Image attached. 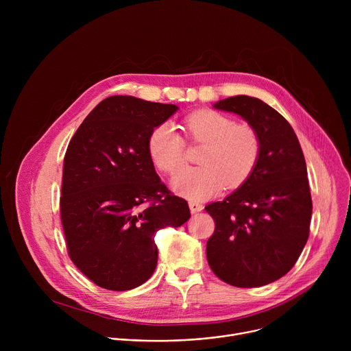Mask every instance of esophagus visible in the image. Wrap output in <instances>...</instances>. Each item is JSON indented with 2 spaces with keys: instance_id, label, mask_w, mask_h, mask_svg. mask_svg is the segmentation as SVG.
<instances>
[{
  "instance_id": "1",
  "label": "esophagus",
  "mask_w": 351,
  "mask_h": 351,
  "mask_svg": "<svg viewBox=\"0 0 351 351\" xmlns=\"http://www.w3.org/2000/svg\"><path fill=\"white\" fill-rule=\"evenodd\" d=\"M189 207H190V211H191L193 214L199 213V211L204 210V206H203L202 203H197V202H189Z\"/></svg>"
}]
</instances>
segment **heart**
Returning a JSON list of instances; mask_svg holds the SVG:
<instances>
[{
  "mask_svg": "<svg viewBox=\"0 0 351 351\" xmlns=\"http://www.w3.org/2000/svg\"><path fill=\"white\" fill-rule=\"evenodd\" d=\"M187 138L204 144L199 167L182 169L172 179L173 190L190 199H203L225 186L236 187L252 175L261 149L257 130L213 110L190 114L183 121ZM148 153L158 169L175 173L184 164L186 143L169 123H161L148 137Z\"/></svg>",
  "mask_w": 351,
  "mask_h": 351,
  "instance_id": "b5f03b06",
  "label": "heart"
}]
</instances>
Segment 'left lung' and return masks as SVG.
<instances>
[{
	"label": "left lung",
	"mask_w": 351,
	"mask_h": 351,
	"mask_svg": "<svg viewBox=\"0 0 351 351\" xmlns=\"http://www.w3.org/2000/svg\"><path fill=\"white\" fill-rule=\"evenodd\" d=\"M215 108L252 125L261 149L245 182L206 207L215 222L207 260L221 280L260 287L286 275L307 243L313 199L306 160L290 123L260 98L229 97Z\"/></svg>",
	"instance_id": "8db88e82"
}]
</instances>
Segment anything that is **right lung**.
<instances>
[{
    "label": "right lung",
    "mask_w": 351,
    "mask_h": 351,
    "mask_svg": "<svg viewBox=\"0 0 351 351\" xmlns=\"http://www.w3.org/2000/svg\"><path fill=\"white\" fill-rule=\"evenodd\" d=\"M176 106L112 95L69 141L64 158L61 222L68 254L93 283L130 290L153 275L156 233L190 218L186 199L161 182L148 137Z\"/></svg>",
    "instance_id": "1"
}]
</instances>
